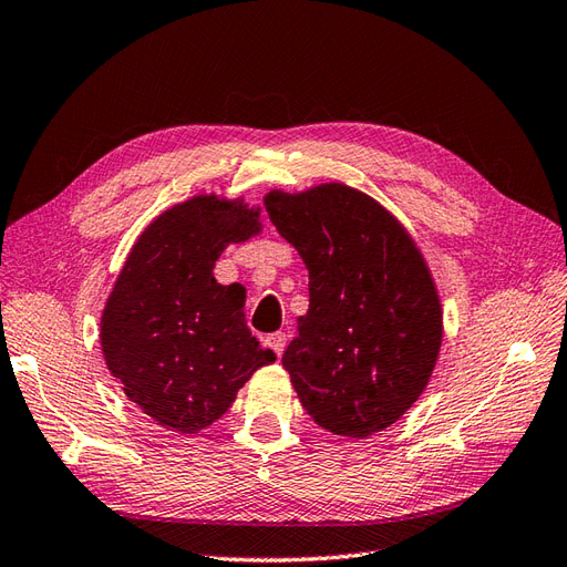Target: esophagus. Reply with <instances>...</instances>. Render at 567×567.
<instances>
[{"label": "esophagus", "mask_w": 567, "mask_h": 567, "mask_svg": "<svg viewBox=\"0 0 567 567\" xmlns=\"http://www.w3.org/2000/svg\"><path fill=\"white\" fill-rule=\"evenodd\" d=\"M265 341H267V347H269L276 355H281V353L286 351L288 334H286V331H274V334H269Z\"/></svg>", "instance_id": "esophagus-1"}]
</instances>
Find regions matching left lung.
Wrapping results in <instances>:
<instances>
[{
  "mask_svg": "<svg viewBox=\"0 0 567 567\" xmlns=\"http://www.w3.org/2000/svg\"><path fill=\"white\" fill-rule=\"evenodd\" d=\"M267 214L302 257L310 308L281 358L324 431L368 437L423 394L443 343V306L409 230L365 192L271 189Z\"/></svg>",
  "mask_w": 567,
  "mask_h": 567,
  "instance_id": "8db88e82",
  "label": "left lung"
}]
</instances>
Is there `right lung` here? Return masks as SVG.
Masks as SVG:
<instances>
[{"label":"right lung","mask_w":567,"mask_h":567,"mask_svg":"<svg viewBox=\"0 0 567 567\" xmlns=\"http://www.w3.org/2000/svg\"><path fill=\"white\" fill-rule=\"evenodd\" d=\"M259 206L197 195L136 238L101 317L107 370L130 402L177 433L209 427L243 384L276 361L245 324V291L214 267L230 243L261 230Z\"/></svg>","instance_id":"1"}]
</instances>
